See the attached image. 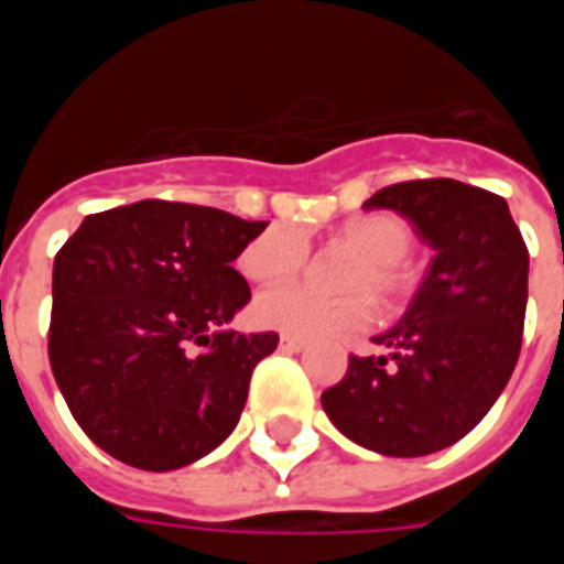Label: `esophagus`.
Returning <instances> with one entry per match:
<instances>
[{"instance_id": "obj_1", "label": "esophagus", "mask_w": 564, "mask_h": 564, "mask_svg": "<svg viewBox=\"0 0 564 564\" xmlns=\"http://www.w3.org/2000/svg\"><path fill=\"white\" fill-rule=\"evenodd\" d=\"M281 347L283 354H302L305 350V341H299V338H290V335H281Z\"/></svg>"}]
</instances>
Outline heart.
I'll use <instances>...</instances> for the list:
<instances>
[{
	"instance_id": "1",
	"label": "heart",
	"mask_w": 564,
	"mask_h": 564,
	"mask_svg": "<svg viewBox=\"0 0 564 564\" xmlns=\"http://www.w3.org/2000/svg\"><path fill=\"white\" fill-rule=\"evenodd\" d=\"M344 245L354 247L366 265L354 271L347 290L371 293L383 307H395L411 293V274L404 271V259L414 250V229L390 210H371L347 220L338 229ZM307 245L302 235L286 223H274L265 232L238 253V269L253 283H281L295 278L305 265ZM371 317V302L366 295L326 299L311 293L307 286H278L257 299L253 319L262 329L281 332L302 341H319L332 335L362 326Z\"/></svg>"
}]
</instances>
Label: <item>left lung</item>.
<instances>
[{"label": "left lung", "mask_w": 564, "mask_h": 564, "mask_svg": "<svg viewBox=\"0 0 564 564\" xmlns=\"http://www.w3.org/2000/svg\"><path fill=\"white\" fill-rule=\"evenodd\" d=\"M362 208H390L435 250L404 317L350 356L323 392L335 429L380 456H429L480 423L508 387L529 302V250L508 202L432 177L378 189Z\"/></svg>", "instance_id": "left-lung-1"}]
</instances>
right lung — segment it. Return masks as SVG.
<instances>
[{
	"label": "right lung",
	"instance_id": "1",
	"mask_svg": "<svg viewBox=\"0 0 564 564\" xmlns=\"http://www.w3.org/2000/svg\"><path fill=\"white\" fill-rule=\"evenodd\" d=\"M269 223L144 198L90 214L54 259L47 354L78 425L115 459L174 471L232 435L274 332L226 329L232 269Z\"/></svg>",
	"mask_w": 564,
	"mask_h": 564
}]
</instances>
